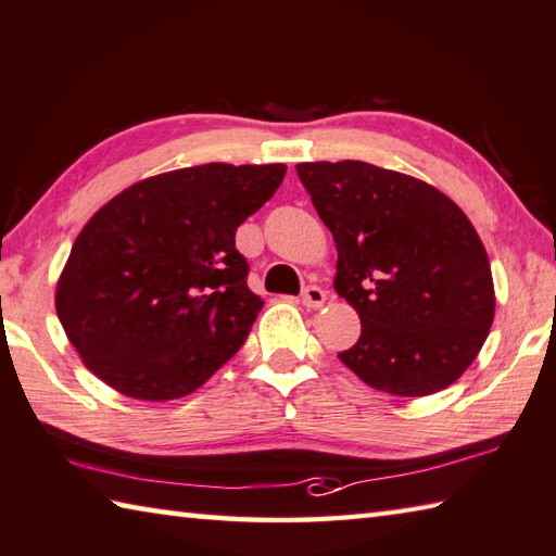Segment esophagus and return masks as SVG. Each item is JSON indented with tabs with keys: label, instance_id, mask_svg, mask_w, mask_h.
Returning <instances> with one entry per match:
<instances>
[{
	"label": "esophagus",
	"instance_id": "obj_1",
	"mask_svg": "<svg viewBox=\"0 0 556 556\" xmlns=\"http://www.w3.org/2000/svg\"><path fill=\"white\" fill-rule=\"evenodd\" d=\"M301 304H304L306 308H320L323 304H326V291H323L320 287H306L304 294H301Z\"/></svg>",
	"mask_w": 556,
	"mask_h": 556
}]
</instances>
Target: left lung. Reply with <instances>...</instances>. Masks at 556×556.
Wrapping results in <instances>:
<instances>
[{
    "mask_svg": "<svg viewBox=\"0 0 556 556\" xmlns=\"http://www.w3.org/2000/svg\"><path fill=\"white\" fill-rule=\"evenodd\" d=\"M296 173L338 248V294L362 336L340 362L391 396L457 381L489 338L496 291L467 214L428 181L340 160Z\"/></svg>",
    "mask_w": 556,
    "mask_h": 556,
    "instance_id": "8db88e82",
    "label": "left lung"
}]
</instances>
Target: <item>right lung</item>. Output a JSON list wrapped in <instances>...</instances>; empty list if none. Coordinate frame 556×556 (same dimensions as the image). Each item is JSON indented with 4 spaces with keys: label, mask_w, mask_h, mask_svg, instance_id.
Segmentation results:
<instances>
[{
    "label": "right lung",
    "mask_w": 556,
    "mask_h": 556,
    "mask_svg": "<svg viewBox=\"0 0 556 556\" xmlns=\"http://www.w3.org/2000/svg\"><path fill=\"white\" fill-rule=\"evenodd\" d=\"M287 165L208 163L146 177L79 230L55 311L85 367L128 399L163 403L206 383L265 306L236 230Z\"/></svg>",
    "instance_id": "right-lung-1"
}]
</instances>
